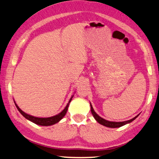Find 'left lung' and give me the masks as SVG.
<instances>
[{"label": "left lung", "instance_id": "8db88e82", "mask_svg": "<svg viewBox=\"0 0 159 159\" xmlns=\"http://www.w3.org/2000/svg\"><path fill=\"white\" fill-rule=\"evenodd\" d=\"M91 105V113H92V115L93 116V117L95 118V120H97V121L99 122V124H101L102 125H104V126H106V127H111V128H115V127H122L123 126V125H126L127 123H129V122H131L132 121H133L135 119L136 117H138V116H136L133 119L129 120H127V121H125V122H110V121H107V120L103 119L101 117H99V115H97V113L95 112L94 110H93L92 106Z\"/></svg>", "mask_w": 159, "mask_h": 159}]
</instances>
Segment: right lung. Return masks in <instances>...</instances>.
Listing matches in <instances>:
<instances>
[{
  "instance_id": "obj_1",
  "label": "right lung",
  "mask_w": 159,
  "mask_h": 159,
  "mask_svg": "<svg viewBox=\"0 0 159 159\" xmlns=\"http://www.w3.org/2000/svg\"><path fill=\"white\" fill-rule=\"evenodd\" d=\"M72 98H73V97H71L70 99L69 100L68 104H67V106L66 107V108H65L63 110L61 111V112L59 113L57 115L53 116V117H51L40 118V117H33V116L29 115H27V114H26L25 112H24V111L17 106L16 104H15V105H16V108L18 109V110L20 111V113H21V115L26 118V119L30 120V121H32V122H34V123L37 124V125H42V126H49V125H52L57 123V122H59L60 120H62V118L65 115H66L67 110H68L69 104H70L71 100H72Z\"/></svg>"
}]
</instances>
